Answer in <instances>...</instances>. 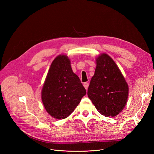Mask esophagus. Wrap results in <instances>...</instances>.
<instances>
[{"mask_svg": "<svg viewBox=\"0 0 154 154\" xmlns=\"http://www.w3.org/2000/svg\"><path fill=\"white\" fill-rule=\"evenodd\" d=\"M83 86H84V87L85 88V89L87 90L88 88V83L87 82H85L84 83H83Z\"/></svg>", "mask_w": 154, "mask_h": 154, "instance_id": "esophagus-1", "label": "esophagus"}]
</instances>
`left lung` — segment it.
<instances>
[{
  "label": "left lung",
  "mask_w": 154,
  "mask_h": 154,
  "mask_svg": "<svg viewBox=\"0 0 154 154\" xmlns=\"http://www.w3.org/2000/svg\"><path fill=\"white\" fill-rule=\"evenodd\" d=\"M87 95L97 111L105 117L117 116L126 105L128 86L108 54H101L96 58V68Z\"/></svg>",
  "instance_id": "8db88e82"
}]
</instances>
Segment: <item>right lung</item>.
Here are the masks:
<instances>
[{"mask_svg":"<svg viewBox=\"0 0 154 154\" xmlns=\"http://www.w3.org/2000/svg\"><path fill=\"white\" fill-rule=\"evenodd\" d=\"M85 94V88L73 72L68 57L58 56L51 65L42 91L45 110L56 119L66 118Z\"/></svg>","mask_w":154,"mask_h":154,"instance_id":"1","label":"right lung"}]
</instances>
